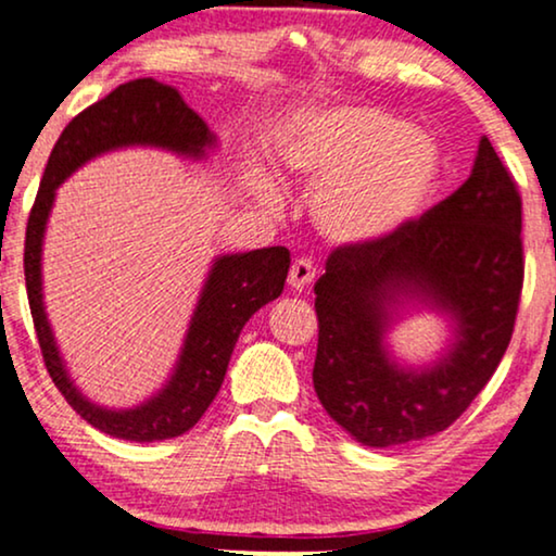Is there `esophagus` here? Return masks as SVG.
Listing matches in <instances>:
<instances>
[{
  "label": "esophagus",
  "mask_w": 556,
  "mask_h": 556,
  "mask_svg": "<svg viewBox=\"0 0 556 556\" xmlns=\"http://www.w3.org/2000/svg\"><path fill=\"white\" fill-rule=\"evenodd\" d=\"M313 279H315V266L311 258H294L290 266V279H287L292 290L302 292L307 285L313 282Z\"/></svg>",
  "instance_id": "obj_1"
}]
</instances>
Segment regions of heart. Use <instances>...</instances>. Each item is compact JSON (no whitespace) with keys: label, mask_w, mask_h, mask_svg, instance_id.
<instances>
[{"label":"heart","mask_w":556,"mask_h":556,"mask_svg":"<svg viewBox=\"0 0 556 556\" xmlns=\"http://www.w3.org/2000/svg\"><path fill=\"white\" fill-rule=\"evenodd\" d=\"M285 164L318 187L315 220L341 243L388 238L410 223L439 181V149L377 108L313 112L285 140Z\"/></svg>","instance_id":"obj_1"}]
</instances>
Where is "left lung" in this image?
Masks as SVG:
<instances>
[{
  "mask_svg": "<svg viewBox=\"0 0 556 556\" xmlns=\"http://www.w3.org/2000/svg\"><path fill=\"white\" fill-rule=\"evenodd\" d=\"M521 192L488 138L469 179L388 238L341 243L315 282L313 384L328 416L364 446L446 431L495 375L523 290ZM400 293L446 309L453 351L431 370L389 362L387 311Z\"/></svg>",
  "mask_w": 556,
  "mask_h": 556,
  "instance_id": "obj_1",
  "label": "left lung"
}]
</instances>
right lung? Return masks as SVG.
I'll list each match as a JSON object with an SVG mask.
<instances>
[{"mask_svg":"<svg viewBox=\"0 0 556 556\" xmlns=\"http://www.w3.org/2000/svg\"><path fill=\"white\" fill-rule=\"evenodd\" d=\"M215 143L205 121L189 110L179 91L156 79H136L112 89L100 102L81 110L55 140L25 230V287L40 354L53 384L89 426L125 441H164L189 431L213 403L226 377L230 354L245 320L266 302L277 300L290 271L285 245L249 254L220 256L213 264L202 298L189 323L177 371L164 390L132 410H108L89 403L68 379L55 349L40 292V249L55 189L84 161L121 146L161 149L202 156Z\"/></svg>","mask_w":556,"mask_h":556,"instance_id":"obj_1","label":"right lung"}]
</instances>
